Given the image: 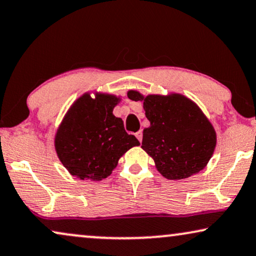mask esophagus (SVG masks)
I'll return each mask as SVG.
<instances>
[{
  "instance_id": "34e87169",
  "label": "esophagus",
  "mask_w": 256,
  "mask_h": 256,
  "mask_svg": "<svg viewBox=\"0 0 256 256\" xmlns=\"http://www.w3.org/2000/svg\"><path fill=\"white\" fill-rule=\"evenodd\" d=\"M135 136H136V138H138L140 142H141V141H142V132H141V130H140V132H136V134H135Z\"/></svg>"
}]
</instances>
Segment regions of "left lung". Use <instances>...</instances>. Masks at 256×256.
Masks as SVG:
<instances>
[{
    "instance_id": "obj_1",
    "label": "left lung",
    "mask_w": 256,
    "mask_h": 256,
    "mask_svg": "<svg viewBox=\"0 0 256 256\" xmlns=\"http://www.w3.org/2000/svg\"><path fill=\"white\" fill-rule=\"evenodd\" d=\"M132 101H143L150 126L143 130L142 148L168 180H184L204 169L214 152L216 136L199 107L180 94L142 96L129 90Z\"/></svg>"
}]
</instances>
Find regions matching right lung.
Wrapping results in <instances>:
<instances>
[{"instance_id": "add662e5", "label": "right lung", "mask_w": 256, "mask_h": 256, "mask_svg": "<svg viewBox=\"0 0 256 256\" xmlns=\"http://www.w3.org/2000/svg\"><path fill=\"white\" fill-rule=\"evenodd\" d=\"M118 99L85 94L65 115L54 146L59 160L73 176L80 180H101L112 174L124 154L140 142L124 130L122 118L113 115Z\"/></svg>"}]
</instances>
